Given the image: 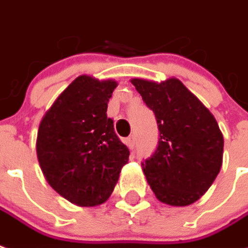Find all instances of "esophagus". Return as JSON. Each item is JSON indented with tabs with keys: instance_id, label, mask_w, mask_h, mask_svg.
Instances as JSON below:
<instances>
[{
	"instance_id": "obj_1",
	"label": "esophagus",
	"mask_w": 248,
	"mask_h": 248,
	"mask_svg": "<svg viewBox=\"0 0 248 248\" xmlns=\"http://www.w3.org/2000/svg\"><path fill=\"white\" fill-rule=\"evenodd\" d=\"M124 143L127 145V148L133 150V149H134V143H136V138H134V136L127 137V138L124 140Z\"/></svg>"
}]
</instances>
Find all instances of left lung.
Here are the masks:
<instances>
[{
	"instance_id": "8db88e82",
	"label": "left lung",
	"mask_w": 248,
	"mask_h": 248,
	"mask_svg": "<svg viewBox=\"0 0 248 248\" xmlns=\"http://www.w3.org/2000/svg\"><path fill=\"white\" fill-rule=\"evenodd\" d=\"M131 83L153 110L160 131L157 149L141 164L150 188L165 204L189 205L220 172L224 141L219 124L178 79Z\"/></svg>"
}]
</instances>
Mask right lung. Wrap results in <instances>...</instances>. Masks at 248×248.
<instances>
[{
	"instance_id": "right-lung-1",
	"label": "right lung",
	"mask_w": 248,
	"mask_h": 248,
	"mask_svg": "<svg viewBox=\"0 0 248 248\" xmlns=\"http://www.w3.org/2000/svg\"><path fill=\"white\" fill-rule=\"evenodd\" d=\"M117 83L79 76L59 96L40 124L37 158L48 184L68 202L94 207L106 202L129 149L107 118Z\"/></svg>"
}]
</instances>
